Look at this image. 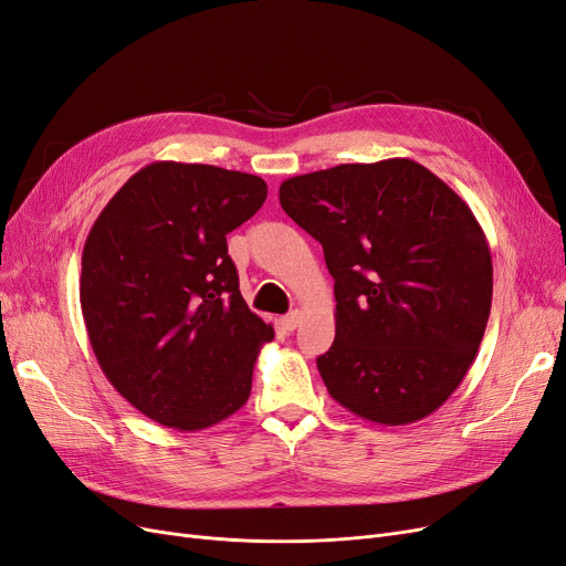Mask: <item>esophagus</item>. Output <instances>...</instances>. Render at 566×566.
I'll use <instances>...</instances> for the list:
<instances>
[{
    "instance_id": "obj_1",
    "label": "esophagus",
    "mask_w": 566,
    "mask_h": 566,
    "mask_svg": "<svg viewBox=\"0 0 566 566\" xmlns=\"http://www.w3.org/2000/svg\"><path fill=\"white\" fill-rule=\"evenodd\" d=\"M298 324H301V312H298V310L289 312V315L282 317V326H284L286 331H294Z\"/></svg>"
}]
</instances>
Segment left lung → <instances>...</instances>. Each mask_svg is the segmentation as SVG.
<instances>
[{
    "label": "left lung",
    "mask_w": 566,
    "mask_h": 566,
    "mask_svg": "<svg viewBox=\"0 0 566 566\" xmlns=\"http://www.w3.org/2000/svg\"><path fill=\"white\" fill-rule=\"evenodd\" d=\"M280 205L336 280V340L317 359L328 394L387 427L441 408L492 307L490 247L469 205L410 158L291 177Z\"/></svg>",
    "instance_id": "8db88e82"
}]
</instances>
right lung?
Returning a JSON list of instances; mask_svg holds the SVG:
<instances>
[{"label": "right lung", "mask_w": 566, "mask_h": 566, "mask_svg": "<svg viewBox=\"0 0 566 566\" xmlns=\"http://www.w3.org/2000/svg\"><path fill=\"white\" fill-rule=\"evenodd\" d=\"M261 177L158 160L93 223L78 298L97 364L125 401L179 431L240 410L275 331L240 294L226 235L265 202Z\"/></svg>", "instance_id": "1"}]
</instances>
